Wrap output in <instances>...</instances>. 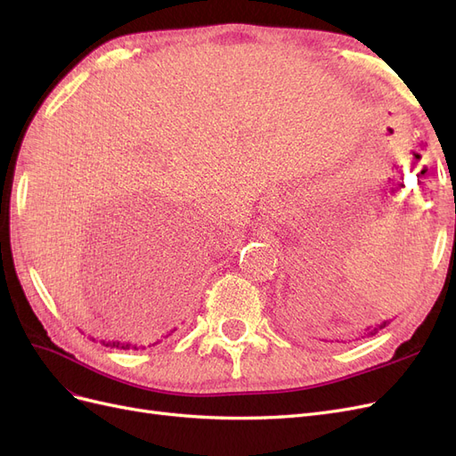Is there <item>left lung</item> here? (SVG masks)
<instances>
[{"label": "left lung", "instance_id": "1", "mask_svg": "<svg viewBox=\"0 0 456 456\" xmlns=\"http://www.w3.org/2000/svg\"><path fill=\"white\" fill-rule=\"evenodd\" d=\"M390 322H392V320H384V322L377 323L375 327H372V325H370V327H367V329L363 330V333H362V335H363V337H372V335H377V333H379V330H380V329H384V327H386V325H388ZM363 337H362V338H363ZM337 342H338V340H337Z\"/></svg>", "mask_w": 456, "mask_h": 456}]
</instances>
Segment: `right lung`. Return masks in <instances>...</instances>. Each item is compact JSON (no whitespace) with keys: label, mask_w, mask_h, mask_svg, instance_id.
<instances>
[{"label":"right lung","mask_w":456,"mask_h":456,"mask_svg":"<svg viewBox=\"0 0 456 456\" xmlns=\"http://www.w3.org/2000/svg\"><path fill=\"white\" fill-rule=\"evenodd\" d=\"M176 330V327L175 329H171L167 335H163L161 338H167V337H171L173 333ZM161 338H158L154 344H158V342H161ZM102 344H106V346H112V348H121V350H139V348H144L142 344H134V342H119V340H101ZM154 344H150V346H154Z\"/></svg>","instance_id":"1"}]
</instances>
